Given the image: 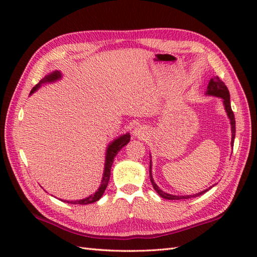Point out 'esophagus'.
Listing matches in <instances>:
<instances>
[{"label": "esophagus", "instance_id": "34e87169", "mask_svg": "<svg viewBox=\"0 0 257 257\" xmlns=\"http://www.w3.org/2000/svg\"><path fill=\"white\" fill-rule=\"evenodd\" d=\"M133 134H134L135 137H137L139 139H145L147 136H148V130H147V128L145 127V125L139 124V125H137V127L134 129Z\"/></svg>", "mask_w": 257, "mask_h": 257}]
</instances>
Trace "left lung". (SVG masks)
<instances>
[{"label":"left lung","instance_id":"8db88e82","mask_svg":"<svg viewBox=\"0 0 257 257\" xmlns=\"http://www.w3.org/2000/svg\"><path fill=\"white\" fill-rule=\"evenodd\" d=\"M206 96H213V97H219L223 101V106H224V109L226 111V114L228 119H230V123H231V133H232V138H231V146L233 147L234 145V139H235V118H234V113L232 111L231 108V101H230V92H228L227 87L225 86V84L217 77H213L211 78V80L209 81V85H207V88L205 91ZM149 174H150V181L152 187L156 190V192L159 194L161 198L167 199V200H181V199H190V198H196V196H200L203 193H205L206 191H209L212 187V185L209 189H205L203 191H201L199 193L195 194H191V195H174V194H170L167 193L165 191H162L159 187H158L157 183L155 182L154 177H152V161H151V155H150V167H149Z\"/></svg>","mask_w":257,"mask_h":257}]
</instances>
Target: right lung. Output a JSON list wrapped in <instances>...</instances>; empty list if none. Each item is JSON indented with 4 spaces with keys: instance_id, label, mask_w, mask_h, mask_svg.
<instances>
[{
    "instance_id": "right-lung-1",
    "label": "right lung",
    "mask_w": 257,
    "mask_h": 257,
    "mask_svg": "<svg viewBox=\"0 0 257 257\" xmlns=\"http://www.w3.org/2000/svg\"><path fill=\"white\" fill-rule=\"evenodd\" d=\"M63 75L59 70H55V72H52L51 74L46 75L44 78L42 80H40L35 87H33V89L31 90L30 95L34 94V92L42 87L43 85L45 84H52L55 83V81L62 79ZM130 141V134L125 133L123 135H120L119 137H117L116 139H113L111 143H109L107 149H106V157H105V168H103V174H102V179H101V183L99 185V188L96 191L94 194H91L89 196H87L85 199H80V200H75V201H67V200H61L63 202H66V203H72V204H90L94 203V202L99 200L103 192L108 185L109 182V178H110V169L113 163V159L114 157L117 156L118 152L121 150L123 147L127 145Z\"/></svg>"
}]
</instances>
